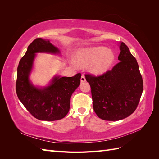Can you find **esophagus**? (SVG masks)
Returning a JSON list of instances; mask_svg holds the SVG:
<instances>
[{
  "mask_svg": "<svg viewBox=\"0 0 159 159\" xmlns=\"http://www.w3.org/2000/svg\"><path fill=\"white\" fill-rule=\"evenodd\" d=\"M85 78L84 75H82L81 77V82H85Z\"/></svg>",
  "mask_w": 159,
  "mask_h": 159,
  "instance_id": "34e87169",
  "label": "esophagus"
}]
</instances>
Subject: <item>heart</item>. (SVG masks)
Segmentation results:
<instances>
[{
    "label": "heart",
    "mask_w": 159,
    "mask_h": 159,
    "mask_svg": "<svg viewBox=\"0 0 159 159\" xmlns=\"http://www.w3.org/2000/svg\"><path fill=\"white\" fill-rule=\"evenodd\" d=\"M114 55L107 48L99 46L81 50L77 57V62L81 66L89 65V70L95 74L107 71L114 61Z\"/></svg>",
    "instance_id": "obj_1"
}]
</instances>
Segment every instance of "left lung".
Instances as JSON below:
<instances>
[{
    "label": "left lung",
    "instance_id": "left-lung-1",
    "mask_svg": "<svg viewBox=\"0 0 159 159\" xmlns=\"http://www.w3.org/2000/svg\"><path fill=\"white\" fill-rule=\"evenodd\" d=\"M120 61L111 70L95 76L85 74L91 89L93 110L105 121H119L137 109L143 91V81L137 61L123 42Z\"/></svg>",
    "mask_w": 159,
    "mask_h": 159
}]
</instances>
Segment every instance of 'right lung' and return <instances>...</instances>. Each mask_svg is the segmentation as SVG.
<instances>
[{
  "label": "right lung",
  "mask_w": 159,
  "mask_h": 159,
  "mask_svg": "<svg viewBox=\"0 0 159 159\" xmlns=\"http://www.w3.org/2000/svg\"><path fill=\"white\" fill-rule=\"evenodd\" d=\"M37 52L59 53V50L49 40L36 38L28 46L17 69L16 91L18 99L29 113L42 121H56L64 118L70 110L71 94L80 84L81 74L73 77H56L52 84L43 89L37 88L30 82L35 54Z\"/></svg>",
  "instance_id": "right-lung-1"
}]
</instances>
